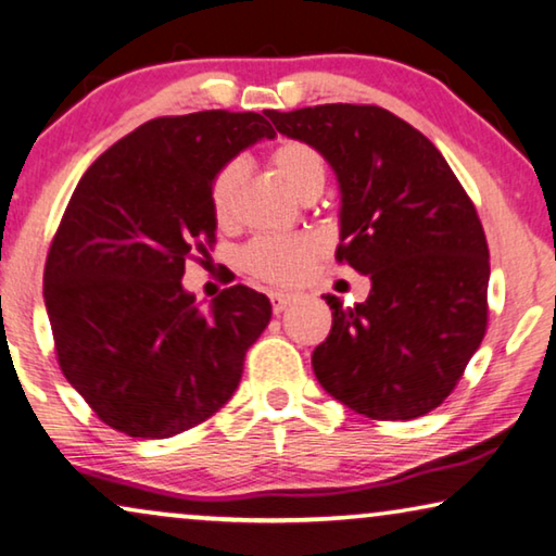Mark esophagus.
I'll return each mask as SVG.
<instances>
[{"label":"esophagus","instance_id":"esophagus-1","mask_svg":"<svg viewBox=\"0 0 556 556\" xmlns=\"http://www.w3.org/2000/svg\"><path fill=\"white\" fill-rule=\"evenodd\" d=\"M270 305H273V313H283L286 307H290L295 303V295L293 293H280V290H276V293H270Z\"/></svg>","mask_w":556,"mask_h":556}]
</instances>
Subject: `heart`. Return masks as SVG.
I'll use <instances>...</instances> for the list:
<instances>
[{"label":"heart","mask_w":556,"mask_h":556,"mask_svg":"<svg viewBox=\"0 0 556 556\" xmlns=\"http://www.w3.org/2000/svg\"><path fill=\"white\" fill-rule=\"evenodd\" d=\"M268 162L280 181L303 199L313 192H323L325 185V160L313 144L300 140H283L268 152ZM243 169L239 162H229L216 172L208 192L212 216L218 226H229L236 214V197H239ZM323 243L311 233L298 236H256L243 245L239 261L245 273L266 283H295L305 276L311 263L320 256Z\"/></svg>","instance_id":"heart-1"}]
</instances>
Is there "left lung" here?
<instances>
[{
    "instance_id": "obj_1",
    "label": "left lung",
    "mask_w": 556,
    "mask_h": 556,
    "mask_svg": "<svg viewBox=\"0 0 556 556\" xmlns=\"http://www.w3.org/2000/svg\"><path fill=\"white\" fill-rule=\"evenodd\" d=\"M340 181L334 258L369 276L364 303L325 295L332 330L313 352L327 394L377 421L443 404L488 327L490 253L466 189L435 144L379 105L268 111Z\"/></svg>"
}]
</instances>
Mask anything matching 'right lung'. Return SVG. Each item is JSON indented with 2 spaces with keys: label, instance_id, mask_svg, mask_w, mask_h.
Returning <instances> with one entry per match:
<instances>
[{
  "label": "right lung",
  "instance_id": "add662e5",
  "mask_svg": "<svg viewBox=\"0 0 556 556\" xmlns=\"http://www.w3.org/2000/svg\"><path fill=\"white\" fill-rule=\"evenodd\" d=\"M261 138L276 130L258 113L154 117L73 189L43 300L63 377L111 429L169 439L214 416L239 387L270 300L231 286L202 311L181 276L216 241V172Z\"/></svg>",
  "mask_w": 556,
  "mask_h": 556
}]
</instances>
